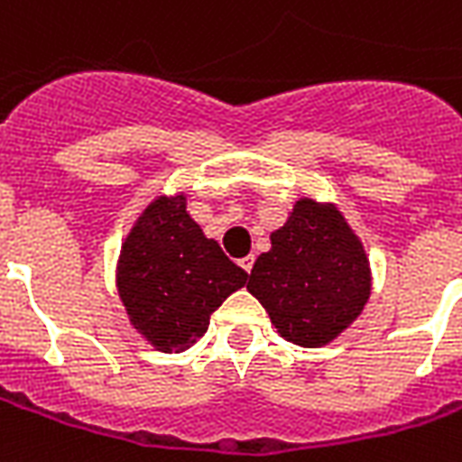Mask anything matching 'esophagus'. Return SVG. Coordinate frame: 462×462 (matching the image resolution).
I'll list each match as a JSON object with an SVG mask.
<instances>
[{"label":"esophagus","mask_w":462,"mask_h":462,"mask_svg":"<svg viewBox=\"0 0 462 462\" xmlns=\"http://www.w3.org/2000/svg\"><path fill=\"white\" fill-rule=\"evenodd\" d=\"M240 266L249 274V272H252V266H254V257H252V254H249V257H242Z\"/></svg>","instance_id":"obj_1"}]
</instances>
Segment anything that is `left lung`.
Here are the masks:
<instances>
[{
    "mask_svg": "<svg viewBox=\"0 0 462 462\" xmlns=\"http://www.w3.org/2000/svg\"><path fill=\"white\" fill-rule=\"evenodd\" d=\"M247 289L282 337L320 347L340 336L370 299L362 242L333 205L300 198L272 249L259 254Z\"/></svg>",
    "mask_w": 462,
    "mask_h": 462,
    "instance_id": "8db88e82",
    "label": "left lung"
}]
</instances>
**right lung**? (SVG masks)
I'll list each match as a JSON object with an SVG mask.
<instances>
[{
	"instance_id": "obj_1",
	"label": "right lung",
	"mask_w": 462,
	"mask_h": 462,
	"mask_svg": "<svg viewBox=\"0 0 462 462\" xmlns=\"http://www.w3.org/2000/svg\"><path fill=\"white\" fill-rule=\"evenodd\" d=\"M245 282L247 272L186 213V196L156 198L119 254V299L132 326L163 353L188 350Z\"/></svg>"
}]
</instances>
